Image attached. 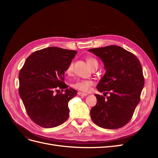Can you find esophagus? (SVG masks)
I'll return each mask as SVG.
<instances>
[{
    "mask_svg": "<svg viewBox=\"0 0 158 158\" xmlns=\"http://www.w3.org/2000/svg\"><path fill=\"white\" fill-rule=\"evenodd\" d=\"M78 94L79 95H81V96H86V95H88V94H86V93H84V92H78Z\"/></svg>",
    "mask_w": 158,
    "mask_h": 158,
    "instance_id": "obj_1",
    "label": "esophagus"
}]
</instances>
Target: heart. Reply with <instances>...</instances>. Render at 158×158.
Segmentation results:
<instances>
[{
  "label": "heart",
  "mask_w": 158,
  "mask_h": 158,
  "mask_svg": "<svg viewBox=\"0 0 158 158\" xmlns=\"http://www.w3.org/2000/svg\"><path fill=\"white\" fill-rule=\"evenodd\" d=\"M87 63L92 69L98 68L99 66V63L97 59H95L94 57L92 56H88L86 58ZM73 63H70L68 68L66 69V73L68 74H71L72 71H73ZM94 82L91 80H78L74 82L72 86L75 89H77L80 91H84V92H88L89 89L92 85H93Z\"/></svg>",
  "instance_id": "heart-1"
}]
</instances>
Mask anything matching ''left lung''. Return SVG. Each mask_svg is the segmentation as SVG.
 Wrapping results in <instances>:
<instances>
[{
    "instance_id": "left-lung-1",
    "label": "left lung",
    "mask_w": 158,
    "mask_h": 158,
    "mask_svg": "<svg viewBox=\"0 0 158 158\" xmlns=\"http://www.w3.org/2000/svg\"><path fill=\"white\" fill-rule=\"evenodd\" d=\"M101 59L106 73L100 80L97 89L107 99L95 94L97 103L90 115L98 126L107 129L121 128L130 121L140 102L144 78L137 57L122 47L110 45L89 49Z\"/></svg>"
}]
</instances>
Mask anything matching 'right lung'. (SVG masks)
Here are the masks:
<instances>
[{
  "instance_id": "1",
  "label": "right lung",
  "mask_w": 158,
  "mask_h": 158,
  "mask_svg": "<svg viewBox=\"0 0 158 158\" xmlns=\"http://www.w3.org/2000/svg\"><path fill=\"white\" fill-rule=\"evenodd\" d=\"M76 53L47 47L33 52L20 71L19 94L30 118L43 128L60 125L69 117L68 103L77 91L64 82V72Z\"/></svg>"
}]
</instances>
